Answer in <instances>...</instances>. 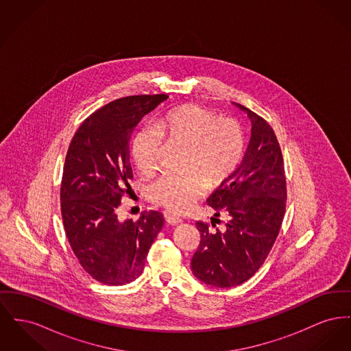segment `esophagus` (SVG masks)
<instances>
[{"mask_svg": "<svg viewBox=\"0 0 351 351\" xmlns=\"http://www.w3.org/2000/svg\"><path fill=\"white\" fill-rule=\"evenodd\" d=\"M165 221H167L168 224H171V226H176V224L182 223V219H180V217L173 216V215H171L169 212H165Z\"/></svg>", "mask_w": 351, "mask_h": 351, "instance_id": "obj_1", "label": "esophagus"}]
</instances>
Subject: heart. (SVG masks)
<instances>
[{"label":"heart","mask_w":351,"mask_h":351,"mask_svg":"<svg viewBox=\"0 0 351 351\" xmlns=\"http://www.w3.org/2000/svg\"><path fill=\"white\" fill-rule=\"evenodd\" d=\"M163 138L188 148L186 167L193 169L184 176L162 175L148 188L149 200L172 213H184L203 197L208 182L213 186L227 182L245 154L244 128L236 118H220L206 107L183 104L167 112L155 128L135 135L131 156L141 173L155 171Z\"/></svg>","instance_id":"b5f03b06"}]
</instances>
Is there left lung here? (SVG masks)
Here are the masks:
<instances>
[{
	"label": "left lung",
	"mask_w": 351,
	"mask_h": 351,
	"mask_svg": "<svg viewBox=\"0 0 351 351\" xmlns=\"http://www.w3.org/2000/svg\"><path fill=\"white\" fill-rule=\"evenodd\" d=\"M240 108L252 121L247 154L237 171L206 200L216 217L227 216L226 228L212 230L208 223L197 221L200 244L191 260L192 273L216 288L237 287L261 268L287 206V176L277 136L263 117L241 104Z\"/></svg>",
	"instance_id": "8db88e82"
}]
</instances>
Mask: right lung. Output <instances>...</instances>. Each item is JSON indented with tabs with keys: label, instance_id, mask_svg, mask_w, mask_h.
Segmentation results:
<instances>
[{
	"label": "right lung",
	"instance_id": "obj_1",
	"mask_svg": "<svg viewBox=\"0 0 351 351\" xmlns=\"http://www.w3.org/2000/svg\"><path fill=\"white\" fill-rule=\"evenodd\" d=\"M167 98L130 95L104 104L83 121L69 145L61 182L63 227L81 267L101 284L136 280L163 227L160 212L119 221L115 210L131 192L134 128Z\"/></svg>",
	"mask_w": 351,
	"mask_h": 351
}]
</instances>
